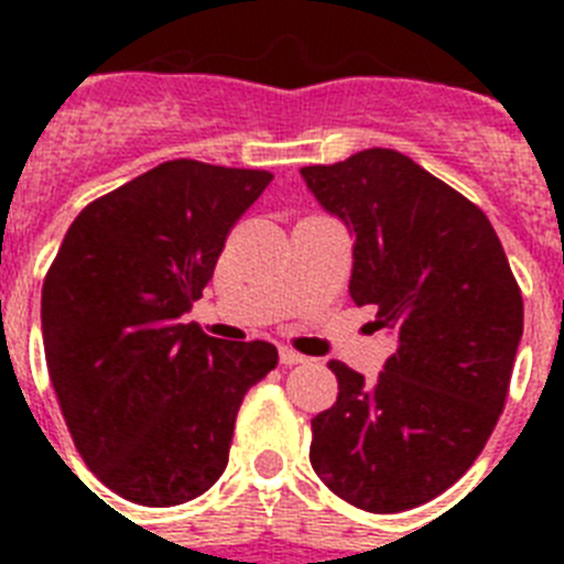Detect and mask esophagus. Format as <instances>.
<instances>
[{
    "mask_svg": "<svg viewBox=\"0 0 564 564\" xmlns=\"http://www.w3.org/2000/svg\"><path fill=\"white\" fill-rule=\"evenodd\" d=\"M279 361L285 364V367H296V364H305L307 358L302 352L291 350V347H279Z\"/></svg>",
    "mask_w": 564,
    "mask_h": 564,
    "instance_id": "34e87169",
    "label": "esophagus"
}]
</instances>
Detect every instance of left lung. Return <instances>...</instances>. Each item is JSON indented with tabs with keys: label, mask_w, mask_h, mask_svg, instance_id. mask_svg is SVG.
Instances as JSON below:
<instances>
[{
	"label": "left lung",
	"mask_w": 564,
	"mask_h": 564,
	"mask_svg": "<svg viewBox=\"0 0 564 564\" xmlns=\"http://www.w3.org/2000/svg\"><path fill=\"white\" fill-rule=\"evenodd\" d=\"M350 228V296L395 338L376 381L330 361L338 398L311 421V466L372 514L423 506L477 460L506 406L522 293L486 214L395 149L302 169Z\"/></svg>",
	"instance_id": "1"
}]
</instances>
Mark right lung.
Returning <instances> with one entry per match:
<instances>
[{"mask_svg": "<svg viewBox=\"0 0 564 564\" xmlns=\"http://www.w3.org/2000/svg\"><path fill=\"white\" fill-rule=\"evenodd\" d=\"M271 181L169 161L89 203L64 234L42 288L44 358L76 449L123 500L166 508L208 491L239 403L276 367L273 344L183 325Z\"/></svg>", "mask_w": 564, "mask_h": 564, "instance_id": "obj_1", "label": "right lung"}]
</instances>
